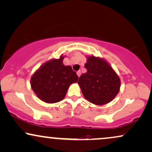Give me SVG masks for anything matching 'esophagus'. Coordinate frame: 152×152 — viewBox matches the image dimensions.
<instances>
[{
  "mask_svg": "<svg viewBox=\"0 0 152 152\" xmlns=\"http://www.w3.org/2000/svg\"><path fill=\"white\" fill-rule=\"evenodd\" d=\"M76 74H77V75H78V77H80V76H81V71H77V73H76Z\"/></svg>",
  "mask_w": 152,
  "mask_h": 152,
  "instance_id": "esophagus-1",
  "label": "esophagus"
}]
</instances>
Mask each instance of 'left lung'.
<instances>
[{"instance_id": "left-lung-1", "label": "left lung", "mask_w": 152, "mask_h": 152, "mask_svg": "<svg viewBox=\"0 0 152 152\" xmlns=\"http://www.w3.org/2000/svg\"><path fill=\"white\" fill-rule=\"evenodd\" d=\"M87 72L80 76L78 83L84 98L95 105L111 102L120 91V77L106 60L99 56H87Z\"/></svg>"}]
</instances>
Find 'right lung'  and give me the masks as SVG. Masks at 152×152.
Masks as SVG:
<instances>
[{
  "mask_svg": "<svg viewBox=\"0 0 152 152\" xmlns=\"http://www.w3.org/2000/svg\"><path fill=\"white\" fill-rule=\"evenodd\" d=\"M52 58L36 70L30 79L31 88L40 100L55 103L65 98L69 86L78 81V77L71 66H65L63 59Z\"/></svg>",
  "mask_w": 152,
  "mask_h": 152,
  "instance_id": "right-lung-1",
  "label": "right lung"
}]
</instances>
